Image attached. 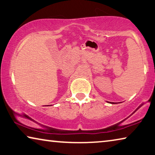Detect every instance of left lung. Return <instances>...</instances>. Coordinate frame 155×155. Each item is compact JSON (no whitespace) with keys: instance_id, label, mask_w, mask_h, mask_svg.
I'll use <instances>...</instances> for the list:
<instances>
[{"instance_id":"left-lung-1","label":"left lung","mask_w":155,"mask_h":155,"mask_svg":"<svg viewBox=\"0 0 155 155\" xmlns=\"http://www.w3.org/2000/svg\"><path fill=\"white\" fill-rule=\"evenodd\" d=\"M110 103H111V102H110ZM111 104H114V102H113V103H111Z\"/></svg>"}]
</instances>
